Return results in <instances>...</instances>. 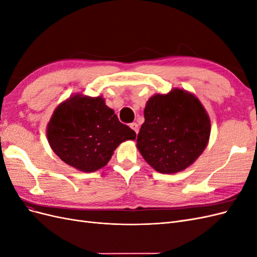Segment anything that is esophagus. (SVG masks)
Returning a JSON list of instances; mask_svg holds the SVG:
<instances>
[{
  "instance_id": "obj_1",
  "label": "esophagus",
  "mask_w": 257,
  "mask_h": 257,
  "mask_svg": "<svg viewBox=\"0 0 257 257\" xmlns=\"http://www.w3.org/2000/svg\"><path fill=\"white\" fill-rule=\"evenodd\" d=\"M130 127H131L132 130H133L136 134H138L139 128H138V124H137V123H135V122H134V123H131V124H130Z\"/></svg>"
}]
</instances>
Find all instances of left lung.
<instances>
[{"label":"left lung","mask_w":257,"mask_h":257,"mask_svg":"<svg viewBox=\"0 0 257 257\" xmlns=\"http://www.w3.org/2000/svg\"><path fill=\"white\" fill-rule=\"evenodd\" d=\"M137 148L157 172L176 174L188 168L209 142V115L192 93L174 89L155 94L146 104Z\"/></svg>","instance_id":"obj_1"}]
</instances>
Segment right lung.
<instances>
[{"label": "right lung", "mask_w": 257, "mask_h": 257, "mask_svg": "<svg viewBox=\"0 0 257 257\" xmlns=\"http://www.w3.org/2000/svg\"><path fill=\"white\" fill-rule=\"evenodd\" d=\"M48 143L67 165L84 173L104 167L135 132L119 121L102 96L76 94L62 102L47 125Z\"/></svg>", "instance_id": "right-lung-1"}]
</instances>
